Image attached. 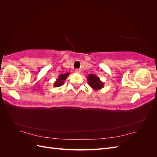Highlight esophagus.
Returning a JSON list of instances; mask_svg holds the SVG:
<instances>
[{
	"label": "esophagus",
	"instance_id": "1",
	"mask_svg": "<svg viewBox=\"0 0 157 157\" xmlns=\"http://www.w3.org/2000/svg\"><path fill=\"white\" fill-rule=\"evenodd\" d=\"M75 72L76 73H80V69H76L75 71Z\"/></svg>",
	"mask_w": 157,
	"mask_h": 157
}]
</instances>
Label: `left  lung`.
Listing matches in <instances>:
<instances>
[{"instance_id":"obj_1","label":"left lung","mask_w":157,"mask_h":157,"mask_svg":"<svg viewBox=\"0 0 157 157\" xmlns=\"http://www.w3.org/2000/svg\"><path fill=\"white\" fill-rule=\"evenodd\" d=\"M86 78L88 80V83L89 84V86L94 90H95V91L99 90L102 88H103L104 83L102 81H101L98 76L94 74H89L86 77Z\"/></svg>"}]
</instances>
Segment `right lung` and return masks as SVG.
Segmentation results:
<instances>
[{
	"label": "right lung",
	"mask_w": 157,
	"mask_h": 157,
	"mask_svg": "<svg viewBox=\"0 0 157 157\" xmlns=\"http://www.w3.org/2000/svg\"><path fill=\"white\" fill-rule=\"evenodd\" d=\"M69 73H66L65 74H61L58 76V79H56L55 82L54 83V87H59L64 84L65 80L67 79L68 76L69 75Z\"/></svg>",
	"instance_id": "right-lung-1"
}]
</instances>
